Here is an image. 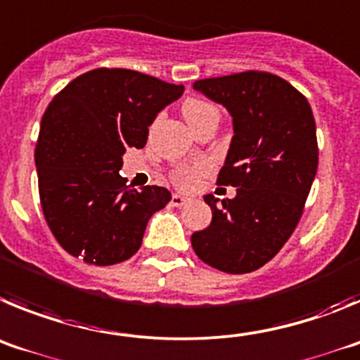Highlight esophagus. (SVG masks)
<instances>
[{"instance_id":"obj_1","label":"esophagus","mask_w":360,"mask_h":360,"mask_svg":"<svg viewBox=\"0 0 360 360\" xmlns=\"http://www.w3.org/2000/svg\"><path fill=\"white\" fill-rule=\"evenodd\" d=\"M186 202H188L186 197L179 195V193H174L172 199H170V204H172V206H176V208H181V206H184Z\"/></svg>"}]
</instances>
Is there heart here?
Segmentation results:
<instances>
[{"instance_id": "obj_1", "label": "heart", "mask_w": 360, "mask_h": 360, "mask_svg": "<svg viewBox=\"0 0 360 360\" xmlns=\"http://www.w3.org/2000/svg\"><path fill=\"white\" fill-rule=\"evenodd\" d=\"M183 116L190 127H197L199 124L210 122V120H220V111L215 103L202 98H186L183 103ZM212 172V165L208 161H193V163L177 165L170 174V179L181 190H193L200 183L202 177Z\"/></svg>"}]
</instances>
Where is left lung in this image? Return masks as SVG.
I'll return each instance as SVG.
<instances>
[{
	"mask_svg": "<svg viewBox=\"0 0 360 360\" xmlns=\"http://www.w3.org/2000/svg\"><path fill=\"white\" fill-rule=\"evenodd\" d=\"M197 91L233 116L228 158L217 184L235 186V199L212 208V224L192 235L204 264L229 274L267 264L296 229L317 172L316 122L305 95L267 71H242L197 80Z\"/></svg>",
	"mask_w": 360,
	"mask_h": 360,
	"instance_id": "1",
	"label": "left lung"
}]
</instances>
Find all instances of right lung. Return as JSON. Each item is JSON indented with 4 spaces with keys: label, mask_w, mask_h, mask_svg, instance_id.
Wrapping results in <instances>:
<instances>
[{
    "label": "right lung",
    "mask_w": 360,
    "mask_h": 360,
    "mask_svg": "<svg viewBox=\"0 0 360 360\" xmlns=\"http://www.w3.org/2000/svg\"><path fill=\"white\" fill-rule=\"evenodd\" d=\"M183 91L140 71L98 68L53 96L35 167L48 228L71 257L112 265L140 249L148 219L172 195L163 186L131 188L120 176L122 156L145 147L148 125Z\"/></svg>",
    "instance_id": "right-lung-1"
}]
</instances>
